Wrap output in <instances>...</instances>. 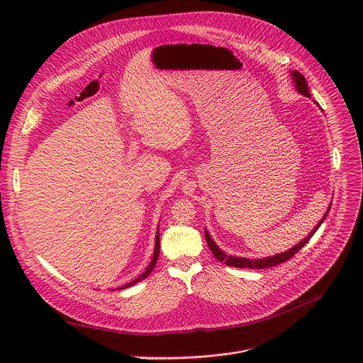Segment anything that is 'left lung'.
<instances>
[{"label":"left lung","mask_w":363,"mask_h":363,"mask_svg":"<svg viewBox=\"0 0 363 363\" xmlns=\"http://www.w3.org/2000/svg\"><path fill=\"white\" fill-rule=\"evenodd\" d=\"M291 77L294 80V84H296V89L298 93H301L303 96H307L310 97V91H308V87H307V82L304 79V76L301 73H298L297 70L291 72ZM330 211V205L329 208L325 214V217L319 221V224L313 228V231L310 233L301 242L296 244L293 248H290L289 251H284L281 254H276V255H270V257H266V258H255V260H250V258H242V257H233V255H227L224 251H221V248H218V245L214 242V240L211 238V235L208 234V231L205 230V240H206V244H208L211 252L214 254V257L217 258V260L220 262H224L227 266L230 267H237V269H269V267H274L277 264H281L287 260H290V258L298 251L301 250V247L306 245V242H308V240L313 237V234L318 231V228L322 225V223L325 221V218L328 217Z\"/></svg>","instance_id":"obj_1"}]
</instances>
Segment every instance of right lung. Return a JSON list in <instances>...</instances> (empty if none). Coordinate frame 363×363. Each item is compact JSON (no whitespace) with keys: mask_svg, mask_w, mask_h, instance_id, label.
I'll use <instances>...</instances> for the list:
<instances>
[{"mask_svg":"<svg viewBox=\"0 0 363 363\" xmlns=\"http://www.w3.org/2000/svg\"><path fill=\"white\" fill-rule=\"evenodd\" d=\"M158 258H160V230L157 231V237H155V251H153V257H152V262H150V264L147 266V269L138 277V279H135L133 281H130V283H128V284H125L123 287H121V289H126V287H130V286H133V284H136V283H139V281H142L143 279H146L149 274H150V272L153 270V267H155V264H157V262H158Z\"/></svg>","mask_w":363,"mask_h":363,"instance_id":"1","label":"right lung"}]
</instances>
